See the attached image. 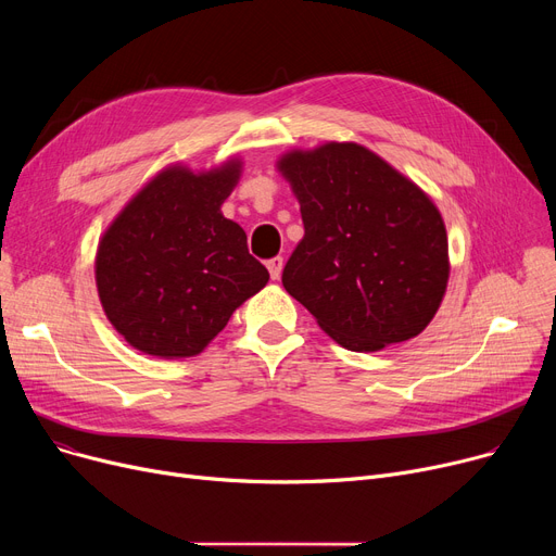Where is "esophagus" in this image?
Segmentation results:
<instances>
[{"label":"esophagus","instance_id":"34e87169","mask_svg":"<svg viewBox=\"0 0 556 556\" xmlns=\"http://www.w3.org/2000/svg\"><path fill=\"white\" fill-rule=\"evenodd\" d=\"M266 266H268V270H270V277H273V279H279V277H281V268H283V258H281V256H273V258L266 263Z\"/></svg>","mask_w":556,"mask_h":556}]
</instances>
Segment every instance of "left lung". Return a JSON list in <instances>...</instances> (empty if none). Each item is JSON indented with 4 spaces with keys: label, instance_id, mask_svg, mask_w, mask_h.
<instances>
[{
    "label": "left lung",
    "instance_id": "1",
    "mask_svg": "<svg viewBox=\"0 0 556 556\" xmlns=\"http://www.w3.org/2000/svg\"><path fill=\"white\" fill-rule=\"evenodd\" d=\"M304 239L281 283L338 344L378 352L421 333L448 281L444 220L430 198L358 143L290 153Z\"/></svg>",
    "mask_w": 556,
    "mask_h": 556
}]
</instances>
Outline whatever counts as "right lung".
I'll list each match as a JSON object with an SVG mask.
<instances>
[{"instance_id":"right-lung-1","label":"right lung","mask_w":556,"mask_h":556,"mask_svg":"<svg viewBox=\"0 0 556 556\" xmlns=\"http://www.w3.org/2000/svg\"><path fill=\"white\" fill-rule=\"evenodd\" d=\"M239 166L229 162L200 175L166 168L103 233L99 298L112 327L139 352L200 354L231 313L268 283L243 227L220 214Z\"/></svg>"}]
</instances>
